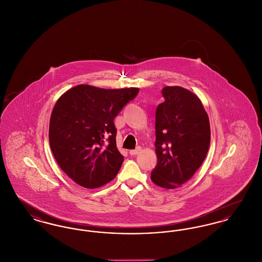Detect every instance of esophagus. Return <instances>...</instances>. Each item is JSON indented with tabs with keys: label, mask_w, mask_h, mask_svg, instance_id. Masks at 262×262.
<instances>
[{
	"label": "esophagus",
	"mask_w": 262,
	"mask_h": 262,
	"mask_svg": "<svg viewBox=\"0 0 262 262\" xmlns=\"http://www.w3.org/2000/svg\"><path fill=\"white\" fill-rule=\"evenodd\" d=\"M141 151H142L141 147H137V149L130 150V151H129V154H130L132 156H135V155L139 154Z\"/></svg>",
	"instance_id": "1"
}]
</instances>
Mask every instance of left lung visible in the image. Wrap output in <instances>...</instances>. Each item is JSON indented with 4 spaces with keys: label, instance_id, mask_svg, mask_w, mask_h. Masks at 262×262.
I'll return each mask as SVG.
<instances>
[{
    "label": "left lung",
    "instance_id": "left-lung-1",
    "mask_svg": "<svg viewBox=\"0 0 262 262\" xmlns=\"http://www.w3.org/2000/svg\"><path fill=\"white\" fill-rule=\"evenodd\" d=\"M156 109L157 165L151 181L158 187H181L199 170L210 144L209 118L200 98L181 86H165Z\"/></svg>",
    "mask_w": 262,
    "mask_h": 262
}]
</instances>
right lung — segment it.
<instances>
[{
  "label": "right lung",
  "instance_id": "add662e5",
  "mask_svg": "<svg viewBox=\"0 0 262 262\" xmlns=\"http://www.w3.org/2000/svg\"><path fill=\"white\" fill-rule=\"evenodd\" d=\"M138 91L80 84L56 102L49 125L51 150L60 168L77 185L96 188L118 174L124 156L117 148L114 119Z\"/></svg>",
  "mask_w": 262,
  "mask_h": 262
}]
</instances>
